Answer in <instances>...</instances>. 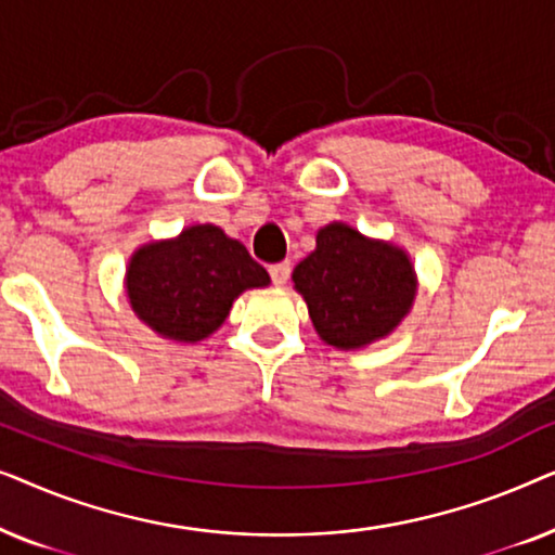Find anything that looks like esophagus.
Here are the masks:
<instances>
[{
    "label": "esophagus",
    "instance_id": "esophagus-1",
    "mask_svg": "<svg viewBox=\"0 0 555 555\" xmlns=\"http://www.w3.org/2000/svg\"><path fill=\"white\" fill-rule=\"evenodd\" d=\"M291 272H293L291 262L270 264V278H272V283H275V285H285L287 280H291Z\"/></svg>",
    "mask_w": 555,
    "mask_h": 555
}]
</instances>
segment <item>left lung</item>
<instances>
[{"label":"left lung","instance_id":"8db88e82","mask_svg":"<svg viewBox=\"0 0 555 555\" xmlns=\"http://www.w3.org/2000/svg\"><path fill=\"white\" fill-rule=\"evenodd\" d=\"M318 336L361 348L397 328L414 300V270L393 245L371 242L346 224L318 232L315 253L293 270Z\"/></svg>","mask_w":555,"mask_h":555}]
</instances>
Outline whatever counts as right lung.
Here are the masks:
<instances>
[{
	"mask_svg": "<svg viewBox=\"0 0 555 555\" xmlns=\"http://www.w3.org/2000/svg\"><path fill=\"white\" fill-rule=\"evenodd\" d=\"M268 283V270L215 224L189 227L173 242L141 247L126 278L135 315L184 344L215 333L242 291Z\"/></svg>",
	"mask_w": 555,
	"mask_h": 555,
	"instance_id": "1",
	"label": "right lung"
}]
</instances>
